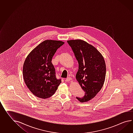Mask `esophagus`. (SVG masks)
<instances>
[{
  "mask_svg": "<svg viewBox=\"0 0 133 133\" xmlns=\"http://www.w3.org/2000/svg\"><path fill=\"white\" fill-rule=\"evenodd\" d=\"M72 78H69V77H68V78H66L65 79V81L66 82H69V81H71Z\"/></svg>",
  "mask_w": 133,
  "mask_h": 133,
  "instance_id": "34e87169",
  "label": "esophagus"
}]
</instances>
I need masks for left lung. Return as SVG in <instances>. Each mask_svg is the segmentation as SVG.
Here are the masks:
<instances>
[{"mask_svg": "<svg viewBox=\"0 0 133 133\" xmlns=\"http://www.w3.org/2000/svg\"><path fill=\"white\" fill-rule=\"evenodd\" d=\"M78 62V69L76 78L85 92L81 103L86 102L95 97L104 85L106 66L102 54L91 44L81 39L67 41Z\"/></svg>", "mask_w": 133, "mask_h": 133, "instance_id": "8db88e82", "label": "left lung"}]
</instances>
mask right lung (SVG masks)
<instances>
[{
  "label": "right lung",
  "instance_id": "obj_1",
  "mask_svg": "<svg viewBox=\"0 0 133 133\" xmlns=\"http://www.w3.org/2000/svg\"><path fill=\"white\" fill-rule=\"evenodd\" d=\"M64 42L46 40L35 48L24 62V81L31 92L39 98H48L54 95L61 83L55 77L51 63L52 57Z\"/></svg>",
  "mask_w": 133,
  "mask_h": 133
}]
</instances>
